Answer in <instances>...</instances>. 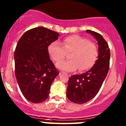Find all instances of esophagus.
I'll return each mask as SVG.
<instances>
[{
    "label": "esophagus",
    "instance_id": "1",
    "mask_svg": "<svg viewBox=\"0 0 126 126\" xmlns=\"http://www.w3.org/2000/svg\"><path fill=\"white\" fill-rule=\"evenodd\" d=\"M63 72H60V75H61V74H63Z\"/></svg>",
    "mask_w": 126,
    "mask_h": 126
}]
</instances>
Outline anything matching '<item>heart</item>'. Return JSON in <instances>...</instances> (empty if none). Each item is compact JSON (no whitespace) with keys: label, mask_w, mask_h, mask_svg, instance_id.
<instances>
[{"label":"heart","mask_w":126,"mask_h":126,"mask_svg":"<svg viewBox=\"0 0 126 126\" xmlns=\"http://www.w3.org/2000/svg\"><path fill=\"white\" fill-rule=\"evenodd\" d=\"M48 52L53 60L60 62L64 58L66 52L71 54L69 60L63 61L57 64V68L67 72H72L77 68L85 71L91 68L98 56V48L93 43L78 35H71L63 40L62 44L58 42L50 43Z\"/></svg>","instance_id":"1"}]
</instances>
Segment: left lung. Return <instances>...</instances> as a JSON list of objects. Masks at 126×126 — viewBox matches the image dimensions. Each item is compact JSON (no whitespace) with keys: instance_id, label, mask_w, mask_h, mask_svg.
Listing matches in <instances>:
<instances>
[{"instance_id":"1","label":"left lung","mask_w":126,"mask_h":126,"mask_svg":"<svg viewBox=\"0 0 126 126\" xmlns=\"http://www.w3.org/2000/svg\"><path fill=\"white\" fill-rule=\"evenodd\" d=\"M86 32L97 41L98 57L90 70L80 75H73L68 81L67 97L72 102L79 104L88 102L96 96L107 75L110 64V49L106 41L98 33L90 30Z\"/></svg>"}]
</instances>
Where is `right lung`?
Segmentation results:
<instances>
[{
  "instance_id": "1",
  "label": "right lung",
  "mask_w": 126,
  "mask_h": 126,
  "mask_svg": "<svg viewBox=\"0 0 126 126\" xmlns=\"http://www.w3.org/2000/svg\"><path fill=\"white\" fill-rule=\"evenodd\" d=\"M59 36L55 32L38 27L27 31L17 43L14 55L15 76L22 94L30 102L45 101L59 74L47 50Z\"/></svg>"
}]
</instances>
